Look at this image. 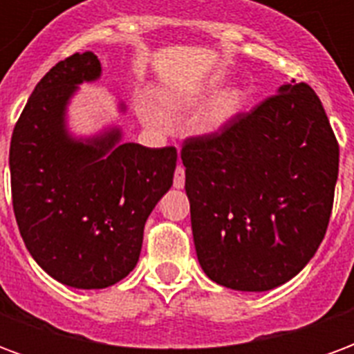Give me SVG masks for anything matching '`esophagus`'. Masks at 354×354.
<instances>
[{
    "instance_id": "1",
    "label": "esophagus",
    "mask_w": 354,
    "mask_h": 354,
    "mask_svg": "<svg viewBox=\"0 0 354 354\" xmlns=\"http://www.w3.org/2000/svg\"><path fill=\"white\" fill-rule=\"evenodd\" d=\"M185 184V169L182 165H178L176 172H174V187L180 189V187H184Z\"/></svg>"
}]
</instances>
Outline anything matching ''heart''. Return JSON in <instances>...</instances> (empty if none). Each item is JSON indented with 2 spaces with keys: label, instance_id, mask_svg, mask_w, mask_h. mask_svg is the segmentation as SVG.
Returning <instances> with one entry per match:
<instances>
[{
  "label": "heart",
  "instance_id": "heart-1",
  "mask_svg": "<svg viewBox=\"0 0 354 354\" xmlns=\"http://www.w3.org/2000/svg\"><path fill=\"white\" fill-rule=\"evenodd\" d=\"M167 104H169V108H178V106H180V100L170 98ZM241 106H243V96H241V93L223 94L222 98H218V100L212 104V108L207 111V115H205V127H207L208 131H218V129H222V127H225V124L230 123L231 119L241 111ZM142 115L146 119V123L155 124V127L162 124L161 113H157V111H155L153 108H149V106H144V108H142Z\"/></svg>",
  "mask_w": 354,
  "mask_h": 354
}]
</instances>
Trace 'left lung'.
<instances>
[{"mask_svg":"<svg viewBox=\"0 0 354 354\" xmlns=\"http://www.w3.org/2000/svg\"><path fill=\"white\" fill-rule=\"evenodd\" d=\"M292 83L182 146L197 258L225 288L281 286L328 230L339 144L315 91Z\"/></svg>","mask_w":354,"mask_h":354,"instance_id":"8db88e82","label":"left lung"}]
</instances>
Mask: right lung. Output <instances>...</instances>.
<instances>
[{"label": "right lung", "instance_id": "right-lung-1", "mask_svg": "<svg viewBox=\"0 0 354 354\" xmlns=\"http://www.w3.org/2000/svg\"><path fill=\"white\" fill-rule=\"evenodd\" d=\"M100 60L75 53L35 85L9 149L12 210L24 245L45 273L73 288H106L131 273L144 225L169 192L176 147L121 144V132L88 142L64 129V109Z\"/></svg>", "mask_w": 354, "mask_h": 354}]
</instances>
